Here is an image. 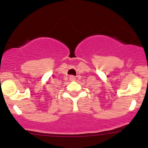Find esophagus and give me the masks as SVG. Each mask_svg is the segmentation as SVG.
Segmentation results:
<instances>
[{"label":"esophagus","instance_id":"34e87169","mask_svg":"<svg viewBox=\"0 0 148 148\" xmlns=\"http://www.w3.org/2000/svg\"><path fill=\"white\" fill-rule=\"evenodd\" d=\"M69 79L71 80V81H74V80L76 79V78H75V77H74V76H70Z\"/></svg>","mask_w":148,"mask_h":148}]
</instances>
